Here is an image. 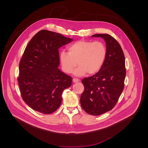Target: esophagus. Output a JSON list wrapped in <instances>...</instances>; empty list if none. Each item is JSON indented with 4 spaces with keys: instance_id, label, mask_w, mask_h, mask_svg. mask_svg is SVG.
<instances>
[{
    "instance_id": "esophagus-1",
    "label": "esophagus",
    "mask_w": 148,
    "mask_h": 148,
    "mask_svg": "<svg viewBox=\"0 0 148 148\" xmlns=\"http://www.w3.org/2000/svg\"><path fill=\"white\" fill-rule=\"evenodd\" d=\"M80 81V80L79 79H77V78H73V83H77V82H79Z\"/></svg>"
}]
</instances>
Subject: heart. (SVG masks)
Returning <instances> with one entry per match:
<instances>
[{
  "label": "heart",
  "instance_id": "obj_1",
  "mask_svg": "<svg viewBox=\"0 0 148 148\" xmlns=\"http://www.w3.org/2000/svg\"><path fill=\"white\" fill-rule=\"evenodd\" d=\"M68 49V52L62 51L60 53L62 69L65 73H71L78 64L79 66L74 72L78 76L99 72L107 57L106 44L101 41H79L70 45Z\"/></svg>",
  "mask_w": 148,
  "mask_h": 148
}]
</instances>
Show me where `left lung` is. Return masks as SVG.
<instances>
[{"instance_id": "8db88e82", "label": "left lung", "mask_w": 148, "mask_h": 148, "mask_svg": "<svg viewBox=\"0 0 148 148\" xmlns=\"http://www.w3.org/2000/svg\"><path fill=\"white\" fill-rule=\"evenodd\" d=\"M92 37L104 39L107 57L101 69L82 81L84 90L80 104L85 111L99 116L112 110L116 104L124 88L126 76L125 56L121 45L108 34H95Z\"/></svg>"}]
</instances>
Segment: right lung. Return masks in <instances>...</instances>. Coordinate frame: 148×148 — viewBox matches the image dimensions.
<instances>
[{"instance_id":"1","label":"right lung","mask_w":148,"mask_h":148,"mask_svg":"<svg viewBox=\"0 0 148 148\" xmlns=\"http://www.w3.org/2000/svg\"><path fill=\"white\" fill-rule=\"evenodd\" d=\"M73 41L60 34L42 29L27 44L19 63L18 81L21 97L32 109L43 114L56 111L72 77L62 72L59 49Z\"/></svg>"}]
</instances>
